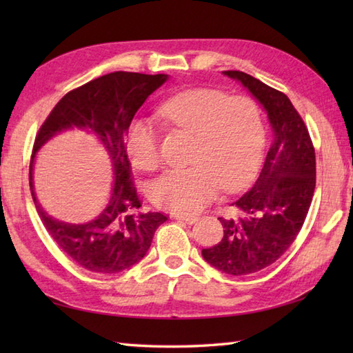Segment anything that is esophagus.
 I'll return each instance as SVG.
<instances>
[{"instance_id": "obj_1", "label": "esophagus", "mask_w": 353, "mask_h": 353, "mask_svg": "<svg viewBox=\"0 0 353 353\" xmlns=\"http://www.w3.org/2000/svg\"><path fill=\"white\" fill-rule=\"evenodd\" d=\"M174 219H176V220H179V221H185V223H188V224H192V223H196V221H197V216H194V215H182V214H176V215H174Z\"/></svg>"}]
</instances>
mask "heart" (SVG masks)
<instances>
[{
    "instance_id": "obj_1",
    "label": "heart",
    "mask_w": 353,
    "mask_h": 353,
    "mask_svg": "<svg viewBox=\"0 0 353 353\" xmlns=\"http://www.w3.org/2000/svg\"><path fill=\"white\" fill-rule=\"evenodd\" d=\"M165 124L192 133L185 167L165 171L152 185L156 206L176 214H196L211 203L220 188H244L259 167L265 142L261 112L247 97H226L215 89H190L157 106ZM125 152L139 170L161 162L153 125L134 118L125 133Z\"/></svg>"
}]
</instances>
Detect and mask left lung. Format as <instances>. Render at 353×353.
I'll return each instance as SVG.
<instances>
[{
  "instance_id": "obj_1",
  "label": "left lung",
  "mask_w": 353,
  "mask_h": 353,
  "mask_svg": "<svg viewBox=\"0 0 353 353\" xmlns=\"http://www.w3.org/2000/svg\"><path fill=\"white\" fill-rule=\"evenodd\" d=\"M264 108L272 145L252 188L234 206L236 216L219 219L224 235L201 250L223 273L241 276L272 265L301 232L316 188V153L302 117L287 95L241 71H223Z\"/></svg>"
}]
</instances>
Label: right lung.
<instances>
[{
  "mask_svg": "<svg viewBox=\"0 0 353 353\" xmlns=\"http://www.w3.org/2000/svg\"><path fill=\"white\" fill-rule=\"evenodd\" d=\"M168 80L167 74L117 71L72 89L51 110L36 134L30 162V190L45 229L68 256L89 272L114 274L124 272L145 256L156 229L167 216L141 214V200L132 183L125 153V133L150 94ZM79 128L92 132L108 152L114 185L108 205L88 223H65L43 211L32 188L35 153L57 132Z\"/></svg>",
  "mask_w": 353,
  "mask_h": 353,
  "instance_id": "1",
  "label": "right lung"
}]
</instances>
